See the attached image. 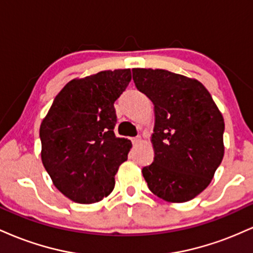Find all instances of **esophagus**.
<instances>
[{
    "instance_id": "obj_1",
    "label": "esophagus",
    "mask_w": 253,
    "mask_h": 253,
    "mask_svg": "<svg viewBox=\"0 0 253 253\" xmlns=\"http://www.w3.org/2000/svg\"><path fill=\"white\" fill-rule=\"evenodd\" d=\"M132 143L134 145H138L139 143H141V136L138 135V136H134V138L132 139Z\"/></svg>"
}]
</instances>
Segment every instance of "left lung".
<instances>
[{"label": "left lung", "instance_id": "left-lung-1", "mask_svg": "<svg viewBox=\"0 0 253 253\" xmlns=\"http://www.w3.org/2000/svg\"><path fill=\"white\" fill-rule=\"evenodd\" d=\"M133 81L155 104L153 163L141 172L168 202H187L208 187L223 157V118L199 81L162 69H133Z\"/></svg>", "mask_w": 253, "mask_h": 253}]
</instances>
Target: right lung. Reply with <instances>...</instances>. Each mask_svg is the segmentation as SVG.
<instances>
[{"mask_svg": "<svg viewBox=\"0 0 253 253\" xmlns=\"http://www.w3.org/2000/svg\"><path fill=\"white\" fill-rule=\"evenodd\" d=\"M132 80L129 69L72 80L40 126L42 161L56 188L77 203L98 202L114 189L129 140L117 138L114 102Z\"/></svg>", "mask_w": 253, "mask_h": 253, "instance_id": "1", "label": "right lung"}]
</instances>
